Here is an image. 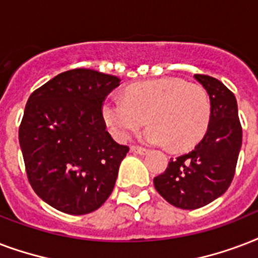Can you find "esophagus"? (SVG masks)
<instances>
[{
	"label": "esophagus",
	"instance_id": "34e87169",
	"mask_svg": "<svg viewBox=\"0 0 258 258\" xmlns=\"http://www.w3.org/2000/svg\"><path fill=\"white\" fill-rule=\"evenodd\" d=\"M131 151L133 153H137L140 156H144V155H147L148 151L147 149H144V148H139V147H131Z\"/></svg>",
	"mask_w": 258,
	"mask_h": 258
}]
</instances>
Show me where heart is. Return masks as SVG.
Masks as SVG:
<instances>
[{"instance_id": "b5f03b06", "label": "heart", "mask_w": 258, "mask_h": 258, "mask_svg": "<svg viewBox=\"0 0 258 258\" xmlns=\"http://www.w3.org/2000/svg\"><path fill=\"white\" fill-rule=\"evenodd\" d=\"M102 118L118 141H125L145 121L141 141L185 151L203 139L211 118V102L202 86L180 78H159L127 87L125 97L109 95Z\"/></svg>"}]
</instances>
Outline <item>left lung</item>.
Here are the masks:
<instances>
[{"instance_id":"obj_1","label":"left lung","mask_w":258,"mask_h":258,"mask_svg":"<svg viewBox=\"0 0 258 258\" xmlns=\"http://www.w3.org/2000/svg\"><path fill=\"white\" fill-rule=\"evenodd\" d=\"M211 102V118L201 143L192 151L171 159L153 179L157 192L179 209L195 210L226 192L238 160L242 129L234 94L222 82L195 74Z\"/></svg>"}]
</instances>
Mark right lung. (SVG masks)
Returning <instances> with one entry per match:
<instances>
[{"label": "right lung", "mask_w": 258, "mask_h": 258, "mask_svg": "<svg viewBox=\"0 0 258 258\" xmlns=\"http://www.w3.org/2000/svg\"><path fill=\"white\" fill-rule=\"evenodd\" d=\"M121 79L95 70L61 73L31 94L19 140L35 192L71 215L99 209L129 148L106 131L101 105Z\"/></svg>", "instance_id": "right-lung-1"}]
</instances>
